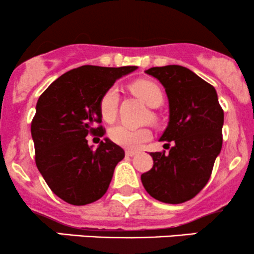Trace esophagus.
I'll use <instances>...</instances> for the list:
<instances>
[{"label": "esophagus", "mask_w": 254, "mask_h": 254, "mask_svg": "<svg viewBox=\"0 0 254 254\" xmlns=\"http://www.w3.org/2000/svg\"><path fill=\"white\" fill-rule=\"evenodd\" d=\"M125 154H127V156H135L136 154H138V151H136V150H127V151H125Z\"/></svg>", "instance_id": "obj_1"}]
</instances>
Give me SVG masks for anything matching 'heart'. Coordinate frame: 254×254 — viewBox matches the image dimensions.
Returning a JSON list of instances; mask_svg holds the SVG:
<instances>
[{"mask_svg":"<svg viewBox=\"0 0 254 254\" xmlns=\"http://www.w3.org/2000/svg\"><path fill=\"white\" fill-rule=\"evenodd\" d=\"M131 90L141 98L148 106L157 107L162 103V92L159 84L150 80H137L131 84ZM119 104V89L111 86L105 90L99 101V110L104 121L113 122L116 119ZM151 132L147 127H132L129 125H117L110 130V138L116 144L127 149H137L150 138Z\"/></svg>","mask_w":254,"mask_h":254,"instance_id":"b5f03b06","label":"heart"}]
</instances>
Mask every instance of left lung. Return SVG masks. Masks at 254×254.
Wrapping results in <instances>:
<instances>
[{
	"mask_svg": "<svg viewBox=\"0 0 254 254\" xmlns=\"http://www.w3.org/2000/svg\"><path fill=\"white\" fill-rule=\"evenodd\" d=\"M165 87L170 122L160 141L170 151L150 153L154 165L141 176L145 191L160 202L180 204L209 182L222 148L223 110L214 87L182 65L145 70ZM167 148V149H168Z\"/></svg>",
	"mask_w": 254,
	"mask_h": 254,
	"instance_id": "1",
	"label": "left lung"
}]
</instances>
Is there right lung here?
<instances>
[{
	"label": "right lung",
	"mask_w": 254,
	"mask_h": 254,
	"mask_svg": "<svg viewBox=\"0 0 254 254\" xmlns=\"http://www.w3.org/2000/svg\"><path fill=\"white\" fill-rule=\"evenodd\" d=\"M137 66L82 65L54 81L38 99L31 133L36 165L56 196L86 205L106 193L125 153L109 138L97 150L86 136H104L99 101L116 80Z\"/></svg>",
	"instance_id": "add662e5"
}]
</instances>
